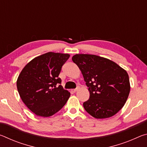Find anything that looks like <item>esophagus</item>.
Instances as JSON below:
<instances>
[{"label": "esophagus", "mask_w": 147, "mask_h": 147, "mask_svg": "<svg viewBox=\"0 0 147 147\" xmlns=\"http://www.w3.org/2000/svg\"><path fill=\"white\" fill-rule=\"evenodd\" d=\"M78 89H79V87H77V88H76V89H73V90H72V91L74 92V93H75V92L78 91Z\"/></svg>", "instance_id": "34e87169"}]
</instances>
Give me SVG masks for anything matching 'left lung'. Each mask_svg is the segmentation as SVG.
<instances>
[{
  "label": "left lung",
  "instance_id": "8db88e82",
  "mask_svg": "<svg viewBox=\"0 0 147 147\" xmlns=\"http://www.w3.org/2000/svg\"><path fill=\"white\" fill-rule=\"evenodd\" d=\"M72 59L80 69L90 93L83 104L85 110L96 119L115 115L130 93L127 72L115 62L93 54H76Z\"/></svg>",
  "mask_w": 147,
  "mask_h": 147
}]
</instances>
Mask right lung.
<instances>
[{
	"mask_svg": "<svg viewBox=\"0 0 147 147\" xmlns=\"http://www.w3.org/2000/svg\"><path fill=\"white\" fill-rule=\"evenodd\" d=\"M69 57L68 54L50 52L32 59L20 73L17 81L19 94L36 115L52 116L68 100L71 93L61 86L58 76Z\"/></svg>",
	"mask_w": 147,
	"mask_h": 147,
	"instance_id": "add662e5",
	"label": "right lung"
}]
</instances>
